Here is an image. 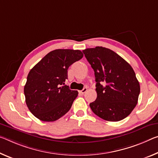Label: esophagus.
<instances>
[{
  "label": "esophagus",
  "mask_w": 158,
  "mask_h": 158,
  "mask_svg": "<svg viewBox=\"0 0 158 158\" xmlns=\"http://www.w3.org/2000/svg\"><path fill=\"white\" fill-rule=\"evenodd\" d=\"M86 91H87V88H84L83 89L81 90V91H79V93H80V94H84Z\"/></svg>",
  "instance_id": "1"
}]
</instances>
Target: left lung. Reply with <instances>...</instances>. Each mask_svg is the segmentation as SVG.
I'll return each instance as SVG.
<instances>
[{
	"instance_id": "left-lung-1",
	"label": "left lung",
	"mask_w": 158,
	"mask_h": 158,
	"mask_svg": "<svg viewBox=\"0 0 158 158\" xmlns=\"http://www.w3.org/2000/svg\"><path fill=\"white\" fill-rule=\"evenodd\" d=\"M83 52L94 69L96 81V100L90 103L92 111L106 121L126 118L136 107L140 94L133 68L106 48H86Z\"/></svg>"
}]
</instances>
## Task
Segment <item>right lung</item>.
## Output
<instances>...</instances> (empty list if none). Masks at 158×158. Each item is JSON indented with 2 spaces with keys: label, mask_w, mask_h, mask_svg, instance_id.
I'll return each instance as SVG.
<instances>
[{
  "label": "right lung",
  "mask_w": 158,
  "mask_h": 158,
  "mask_svg": "<svg viewBox=\"0 0 158 158\" xmlns=\"http://www.w3.org/2000/svg\"><path fill=\"white\" fill-rule=\"evenodd\" d=\"M82 57L79 50H54L30 70L24 93L27 106L36 118L54 122L69 110L78 92L64 85L67 69Z\"/></svg>",
  "instance_id": "right-lung-1"
}]
</instances>
